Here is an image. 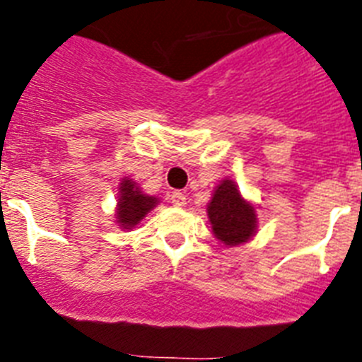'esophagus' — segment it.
I'll use <instances>...</instances> for the list:
<instances>
[{"label":"esophagus","instance_id":"1","mask_svg":"<svg viewBox=\"0 0 362 362\" xmlns=\"http://www.w3.org/2000/svg\"><path fill=\"white\" fill-rule=\"evenodd\" d=\"M170 203L180 209V206H184V204H186V195H184L182 192H173L170 193Z\"/></svg>","mask_w":362,"mask_h":362}]
</instances>
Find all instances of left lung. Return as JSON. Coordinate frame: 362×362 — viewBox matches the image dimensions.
Returning a JSON list of instances; mask_svg holds the SVG:
<instances>
[{"instance_id": "left-lung-1", "label": "left lung", "mask_w": 362, "mask_h": 362, "mask_svg": "<svg viewBox=\"0 0 362 362\" xmlns=\"http://www.w3.org/2000/svg\"><path fill=\"white\" fill-rule=\"evenodd\" d=\"M209 220L212 233L226 246L244 244L255 235L257 216L252 203H247L233 180H221L209 203Z\"/></svg>"}]
</instances>
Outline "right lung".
Listing matches in <instances>:
<instances>
[{"label":"right lung","mask_w":362,"mask_h":362,"mask_svg":"<svg viewBox=\"0 0 362 362\" xmlns=\"http://www.w3.org/2000/svg\"><path fill=\"white\" fill-rule=\"evenodd\" d=\"M118 209H116V223L122 229H133L141 223L142 218H146L150 210L159 203L158 197H150L141 192V187L135 182L125 176L118 187Z\"/></svg>","instance_id":"add662e5"}]
</instances>
